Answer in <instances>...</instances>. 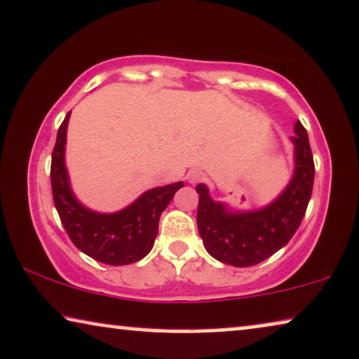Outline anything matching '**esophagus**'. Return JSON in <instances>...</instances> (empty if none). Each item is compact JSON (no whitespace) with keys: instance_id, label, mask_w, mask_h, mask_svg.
<instances>
[{"instance_id":"1","label":"esophagus","mask_w":359,"mask_h":359,"mask_svg":"<svg viewBox=\"0 0 359 359\" xmlns=\"http://www.w3.org/2000/svg\"><path fill=\"white\" fill-rule=\"evenodd\" d=\"M205 178V175L202 173L201 170H191L189 173H188V181L191 184H196V183H199V181H202Z\"/></svg>"}]
</instances>
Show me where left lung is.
<instances>
[{"instance_id": "8db88e82", "label": "left lung", "mask_w": 359, "mask_h": 359, "mask_svg": "<svg viewBox=\"0 0 359 359\" xmlns=\"http://www.w3.org/2000/svg\"><path fill=\"white\" fill-rule=\"evenodd\" d=\"M294 171L277 199L257 210H231L215 202L205 184H197V228L207 252L217 261L249 267L282 249L298 230L314 184V160L308 133L294 123Z\"/></svg>"}]
</instances>
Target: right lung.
Masks as SVG:
<instances>
[{"instance_id": "1", "label": "right lung", "mask_w": 359, "mask_h": 359, "mask_svg": "<svg viewBox=\"0 0 359 359\" xmlns=\"http://www.w3.org/2000/svg\"><path fill=\"white\" fill-rule=\"evenodd\" d=\"M71 111L61 123L51 155V191L55 207L76 248L108 266L141 261L154 248L158 222L183 181L145 191L133 204L113 214H102L81 204L71 189L65 163L66 131Z\"/></svg>"}]
</instances>
